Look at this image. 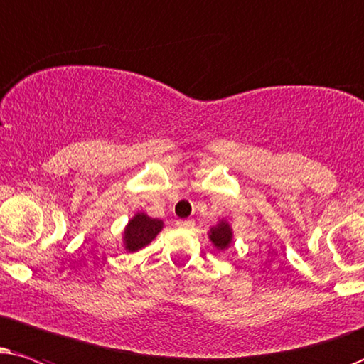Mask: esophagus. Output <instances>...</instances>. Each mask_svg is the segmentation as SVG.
<instances>
[{
  "label": "esophagus",
  "instance_id": "obj_1",
  "mask_svg": "<svg viewBox=\"0 0 364 364\" xmlns=\"http://www.w3.org/2000/svg\"><path fill=\"white\" fill-rule=\"evenodd\" d=\"M176 225L179 228H190V226H193V221L191 220H178Z\"/></svg>",
  "mask_w": 364,
  "mask_h": 364
}]
</instances>
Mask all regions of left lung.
Segmentation results:
<instances>
[{"label":"left lung","mask_w":364,"mask_h":364,"mask_svg":"<svg viewBox=\"0 0 364 364\" xmlns=\"http://www.w3.org/2000/svg\"><path fill=\"white\" fill-rule=\"evenodd\" d=\"M231 236H232V232L230 230V225L225 221H221L216 228H213L210 232V238L213 241V245H215L218 250L228 248L231 243Z\"/></svg>","instance_id":"obj_1"}]
</instances>
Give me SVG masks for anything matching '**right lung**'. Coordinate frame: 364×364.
Segmentation results:
<instances>
[{"instance_id": "obj_1", "label": "right lung", "mask_w": 364, "mask_h": 364, "mask_svg": "<svg viewBox=\"0 0 364 364\" xmlns=\"http://www.w3.org/2000/svg\"><path fill=\"white\" fill-rule=\"evenodd\" d=\"M163 228V221L159 220H153L143 213H139L133 218L132 221L128 223L124 230V243H126V250L128 251H138L141 250L143 246H146L148 243L156 238V235L161 231Z\"/></svg>"}]
</instances>
